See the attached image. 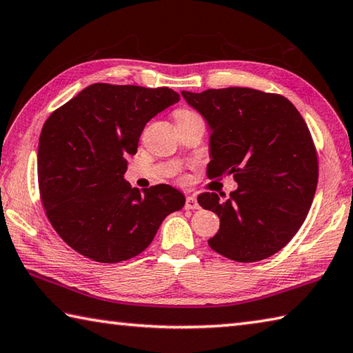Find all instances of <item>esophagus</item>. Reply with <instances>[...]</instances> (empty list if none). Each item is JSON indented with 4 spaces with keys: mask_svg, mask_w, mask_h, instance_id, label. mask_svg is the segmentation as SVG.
<instances>
[{
    "mask_svg": "<svg viewBox=\"0 0 353 353\" xmlns=\"http://www.w3.org/2000/svg\"><path fill=\"white\" fill-rule=\"evenodd\" d=\"M185 208L187 210H197L199 203L194 196H187V201H185Z\"/></svg>",
    "mask_w": 353,
    "mask_h": 353,
    "instance_id": "1",
    "label": "esophagus"
}]
</instances>
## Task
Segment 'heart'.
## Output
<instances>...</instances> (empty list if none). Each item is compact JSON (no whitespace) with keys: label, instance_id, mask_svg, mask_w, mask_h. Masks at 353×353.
Segmentation results:
<instances>
[{"label":"heart","instance_id":"obj_1","mask_svg":"<svg viewBox=\"0 0 353 353\" xmlns=\"http://www.w3.org/2000/svg\"><path fill=\"white\" fill-rule=\"evenodd\" d=\"M174 117H176V121H181V120L199 117V115L194 114L193 111H190V110H177V111L174 112Z\"/></svg>","mask_w":353,"mask_h":353}]
</instances>
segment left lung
I'll list each match as a JSON object with an SVG mask.
<instances>
[{"mask_svg": "<svg viewBox=\"0 0 353 353\" xmlns=\"http://www.w3.org/2000/svg\"><path fill=\"white\" fill-rule=\"evenodd\" d=\"M211 128L208 179L233 174L238 190L199 194L219 216L208 245L225 258H270L303 225L318 185V154L303 115L290 100L252 88L182 91Z\"/></svg>", "mask_w": 353, "mask_h": 353, "instance_id": "1", "label": "left lung"}]
</instances>
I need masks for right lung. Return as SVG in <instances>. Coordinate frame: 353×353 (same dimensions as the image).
I'll list each match as a JSON object with an SVG mask.
<instances>
[{"instance_id": "obj_1", "label": "right lung", "mask_w": 353, "mask_h": 353, "mask_svg": "<svg viewBox=\"0 0 353 353\" xmlns=\"http://www.w3.org/2000/svg\"><path fill=\"white\" fill-rule=\"evenodd\" d=\"M179 94L94 83L49 115L38 142V188L50 225L86 258L115 264L150 245L185 197L170 185L140 193L123 181L145 125Z\"/></svg>"}]
</instances>
